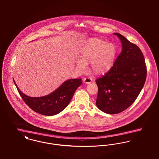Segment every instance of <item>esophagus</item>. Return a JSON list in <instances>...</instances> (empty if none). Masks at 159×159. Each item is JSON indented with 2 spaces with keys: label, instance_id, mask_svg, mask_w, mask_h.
<instances>
[{
  "label": "esophagus",
  "instance_id": "34e87169",
  "mask_svg": "<svg viewBox=\"0 0 159 159\" xmlns=\"http://www.w3.org/2000/svg\"><path fill=\"white\" fill-rule=\"evenodd\" d=\"M91 81H92V79L89 77H86L84 79V82L86 84H89L91 83Z\"/></svg>",
  "mask_w": 159,
  "mask_h": 159
}]
</instances>
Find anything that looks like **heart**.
I'll return each instance as SVG.
<instances>
[{
	"label": "heart",
	"mask_w": 159,
	"mask_h": 159,
	"mask_svg": "<svg viewBox=\"0 0 159 159\" xmlns=\"http://www.w3.org/2000/svg\"><path fill=\"white\" fill-rule=\"evenodd\" d=\"M117 56L116 47L111 42L90 38L86 40L78 52L79 60L75 67L81 71L86 68V63L91 61L92 73L102 75L108 73L112 68Z\"/></svg>",
	"instance_id": "obj_1"
}]
</instances>
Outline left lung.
Returning <instances> with one entry per match:
<instances>
[{"mask_svg": "<svg viewBox=\"0 0 159 159\" xmlns=\"http://www.w3.org/2000/svg\"><path fill=\"white\" fill-rule=\"evenodd\" d=\"M122 45V52L108 73L96 80V106L110 114L129 107L142 89L147 78L145 58L140 48L119 33H114Z\"/></svg>", "mask_w": 159, "mask_h": 159, "instance_id": "1", "label": "left lung"}]
</instances>
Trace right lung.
<instances>
[{"mask_svg": "<svg viewBox=\"0 0 159 159\" xmlns=\"http://www.w3.org/2000/svg\"><path fill=\"white\" fill-rule=\"evenodd\" d=\"M14 83L25 103L34 111L44 116H54L64 110L70 103L77 88L82 85L81 79H69L48 95L33 98L24 94Z\"/></svg>", "mask_w": 159, "mask_h": 159, "instance_id": "add662e5", "label": "right lung"}]
</instances>
